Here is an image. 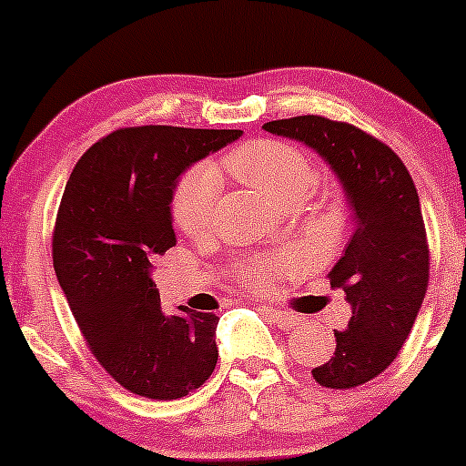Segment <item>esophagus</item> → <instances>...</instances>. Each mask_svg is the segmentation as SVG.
Returning <instances> with one entry per match:
<instances>
[{
  "label": "esophagus",
  "mask_w": 466,
  "mask_h": 466,
  "mask_svg": "<svg viewBox=\"0 0 466 466\" xmlns=\"http://www.w3.org/2000/svg\"><path fill=\"white\" fill-rule=\"evenodd\" d=\"M261 311L281 329H295L299 324V318H295L293 313L289 311H279V309H272V307H261Z\"/></svg>",
  "instance_id": "1"
}]
</instances>
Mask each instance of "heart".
Masks as SVG:
<instances>
[{"mask_svg": "<svg viewBox=\"0 0 466 466\" xmlns=\"http://www.w3.org/2000/svg\"><path fill=\"white\" fill-rule=\"evenodd\" d=\"M223 167L243 185L284 205L298 203L316 182V167L307 150L279 139H257L237 146L223 157ZM218 196L220 176L216 167L207 162L191 167L173 191V220L177 228L194 238L209 234ZM290 266V257H272L248 261L238 272L248 284L266 289Z\"/></svg>", "mask_w": 466, "mask_h": 466, "instance_id": "heart-1", "label": "heart"}]
</instances>
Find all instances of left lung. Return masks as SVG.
I'll return each mask as SVG.
<instances>
[{
  "instance_id": "obj_1",
  "label": "left lung",
  "mask_w": 466,
  "mask_h": 466,
  "mask_svg": "<svg viewBox=\"0 0 466 466\" xmlns=\"http://www.w3.org/2000/svg\"><path fill=\"white\" fill-rule=\"evenodd\" d=\"M263 128L318 150L350 196L356 229L329 281L345 290L351 318L347 329H333L336 351L311 374L322 388H359L397 359L429 290V238L415 182L388 144L347 121L302 115Z\"/></svg>"
}]
</instances>
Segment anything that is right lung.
<instances>
[{
	"label": "right lung",
	"mask_w": 466,
	"mask_h": 466,
	"mask_svg": "<svg viewBox=\"0 0 466 466\" xmlns=\"http://www.w3.org/2000/svg\"><path fill=\"white\" fill-rule=\"evenodd\" d=\"M241 130L133 126L92 144L69 176L51 238L56 275L103 370L155 401L187 397L218 360L214 313L167 316L150 279L176 246L171 200L180 173Z\"/></svg>",
	"instance_id": "obj_1"
}]
</instances>
